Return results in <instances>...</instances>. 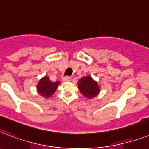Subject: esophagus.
Returning a JSON list of instances; mask_svg holds the SVG:
<instances>
[{"mask_svg": "<svg viewBox=\"0 0 149 149\" xmlns=\"http://www.w3.org/2000/svg\"><path fill=\"white\" fill-rule=\"evenodd\" d=\"M71 80V77H69V76H65L63 78V81H70Z\"/></svg>", "mask_w": 149, "mask_h": 149, "instance_id": "1", "label": "esophagus"}]
</instances>
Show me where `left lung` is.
<instances>
[{"instance_id": "left-lung-1", "label": "left lung", "mask_w": 149, "mask_h": 149, "mask_svg": "<svg viewBox=\"0 0 149 149\" xmlns=\"http://www.w3.org/2000/svg\"><path fill=\"white\" fill-rule=\"evenodd\" d=\"M78 89L84 97L89 99L96 97L99 92L97 83L90 76H85L78 81Z\"/></svg>"}]
</instances>
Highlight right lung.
<instances>
[{
  "label": "right lung",
  "mask_w": 149,
  "mask_h": 149,
  "mask_svg": "<svg viewBox=\"0 0 149 149\" xmlns=\"http://www.w3.org/2000/svg\"><path fill=\"white\" fill-rule=\"evenodd\" d=\"M59 84V82H52L50 80L49 78L45 76V78L40 80L38 84V91L41 95L45 97H51L55 90L58 88V85Z\"/></svg>",
  "instance_id": "1"
}]
</instances>
